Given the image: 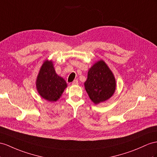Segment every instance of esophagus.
I'll return each instance as SVG.
<instances>
[{"mask_svg": "<svg viewBox=\"0 0 157 157\" xmlns=\"http://www.w3.org/2000/svg\"><path fill=\"white\" fill-rule=\"evenodd\" d=\"M78 79H75L74 81L72 82V85H74V86L78 85Z\"/></svg>", "mask_w": 157, "mask_h": 157, "instance_id": "esophagus-1", "label": "esophagus"}]
</instances>
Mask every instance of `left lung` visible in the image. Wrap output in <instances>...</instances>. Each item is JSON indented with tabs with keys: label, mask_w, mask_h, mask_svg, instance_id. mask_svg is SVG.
Segmentation results:
<instances>
[{
	"label": "left lung",
	"mask_w": 157,
	"mask_h": 157,
	"mask_svg": "<svg viewBox=\"0 0 157 157\" xmlns=\"http://www.w3.org/2000/svg\"><path fill=\"white\" fill-rule=\"evenodd\" d=\"M84 86L90 99L96 105L105 101L113 95L115 78L103 60L98 61L88 71Z\"/></svg>",
	"instance_id": "8db88e82"
}]
</instances>
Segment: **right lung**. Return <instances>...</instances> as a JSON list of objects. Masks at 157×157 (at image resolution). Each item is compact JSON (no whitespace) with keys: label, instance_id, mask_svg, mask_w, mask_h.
Instances as JSON below:
<instances>
[{"label":"right lung","instance_id":"obj_1","mask_svg":"<svg viewBox=\"0 0 157 157\" xmlns=\"http://www.w3.org/2000/svg\"><path fill=\"white\" fill-rule=\"evenodd\" d=\"M36 86L40 95L49 101H56L67 87L65 80L56 73L52 60L43 63L37 76Z\"/></svg>","mask_w":157,"mask_h":157}]
</instances>
